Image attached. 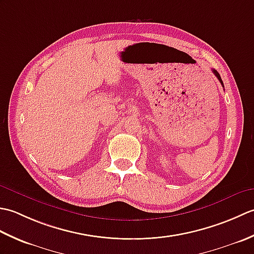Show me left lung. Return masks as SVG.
Instances as JSON below:
<instances>
[{
	"instance_id": "left-lung-1",
	"label": "left lung",
	"mask_w": 254,
	"mask_h": 254,
	"mask_svg": "<svg viewBox=\"0 0 254 254\" xmlns=\"http://www.w3.org/2000/svg\"><path fill=\"white\" fill-rule=\"evenodd\" d=\"M213 73L215 74V76H216V77L218 78V80L220 82V84H222V85L224 86V84H223V80H222V78H220V75H219V73L216 71V69H213Z\"/></svg>"
}]
</instances>
